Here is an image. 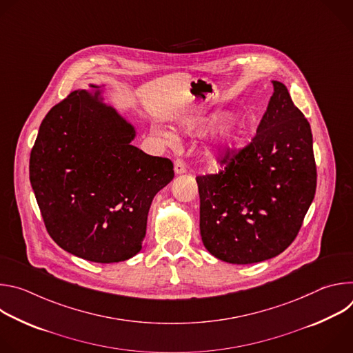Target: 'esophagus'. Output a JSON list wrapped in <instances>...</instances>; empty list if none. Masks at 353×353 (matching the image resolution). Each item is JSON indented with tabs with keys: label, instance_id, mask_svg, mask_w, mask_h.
Here are the masks:
<instances>
[{
	"label": "esophagus",
	"instance_id": "34e87169",
	"mask_svg": "<svg viewBox=\"0 0 353 353\" xmlns=\"http://www.w3.org/2000/svg\"><path fill=\"white\" fill-rule=\"evenodd\" d=\"M185 170H187V168H185V163L183 162V161H176L174 162V173L176 174H183V173H185Z\"/></svg>",
	"mask_w": 353,
	"mask_h": 353
}]
</instances>
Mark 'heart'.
<instances>
[{"instance_id":"heart-1","label":"heart","mask_w":353,"mask_h":353,"mask_svg":"<svg viewBox=\"0 0 353 353\" xmlns=\"http://www.w3.org/2000/svg\"><path fill=\"white\" fill-rule=\"evenodd\" d=\"M223 116L225 114H214L210 117H195L192 120H188L184 124V131L187 134L205 132L210 128H212L218 121H221ZM161 134L169 145H174L177 142L176 137L170 131H162ZM245 137H247L245 123L239 119L229 120L216 131V134L211 139L207 148V157L214 163H225L240 149V146L245 141Z\"/></svg>"}]
</instances>
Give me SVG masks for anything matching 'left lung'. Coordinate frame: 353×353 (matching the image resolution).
<instances>
[{
    "mask_svg": "<svg viewBox=\"0 0 353 353\" xmlns=\"http://www.w3.org/2000/svg\"><path fill=\"white\" fill-rule=\"evenodd\" d=\"M272 85L253 142L225 162V172L196 177L201 239L225 263L254 264L281 254L316 194L310 124L288 88Z\"/></svg>",
    "mask_w": 353,
    "mask_h": 353,
    "instance_id": "left-lung-1",
    "label": "left lung"
}]
</instances>
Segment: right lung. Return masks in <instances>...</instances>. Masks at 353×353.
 <instances>
[{"mask_svg":"<svg viewBox=\"0 0 353 353\" xmlns=\"http://www.w3.org/2000/svg\"><path fill=\"white\" fill-rule=\"evenodd\" d=\"M103 86L74 90L47 113L29 177L52 239L79 259L110 264L139 253L152 199L174 172L169 159L131 143L137 128L105 102Z\"/></svg>","mask_w":353,"mask_h":353,"instance_id":"right-lung-1","label":"right lung"}]
</instances>
